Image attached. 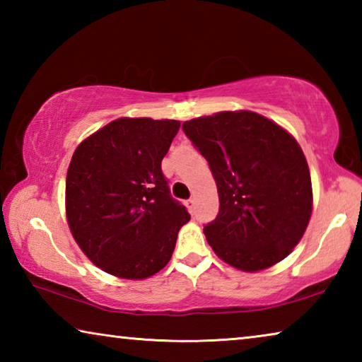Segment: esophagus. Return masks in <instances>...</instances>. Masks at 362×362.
I'll list each match as a JSON object with an SVG mask.
<instances>
[{
    "label": "esophagus",
    "instance_id": "obj_1",
    "mask_svg": "<svg viewBox=\"0 0 362 362\" xmlns=\"http://www.w3.org/2000/svg\"><path fill=\"white\" fill-rule=\"evenodd\" d=\"M194 204H196V203H194V199H193V198H189V199L187 201V207H188V211L192 212V214L194 212Z\"/></svg>",
    "mask_w": 362,
    "mask_h": 362
}]
</instances>
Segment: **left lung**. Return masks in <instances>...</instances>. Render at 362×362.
<instances>
[{
	"instance_id": "obj_1",
	"label": "left lung",
	"mask_w": 362,
	"mask_h": 362,
	"mask_svg": "<svg viewBox=\"0 0 362 362\" xmlns=\"http://www.w3.org/2000/svg\"><path fill=\"white\" fill-rule=\"evenodd\" d=\"M182 129L217 183L218 216L204 226L214 252L247 273L286 259L313 211L308 163L297 140L247 110L201 116Z\"/></svg>"
}]
</instances>
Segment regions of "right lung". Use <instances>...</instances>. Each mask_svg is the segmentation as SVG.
I'll return each instance as SVG.
<instances>
[{
    "instance_id": "add662e5",
    "label": "right lung",
    "mask_w": 362,
    "mask_h": 362,
    "mask_svg": "<svg viewBox=\"0 0 362 362\" xmlns=\"http://www.w3.org/2000/svg\"><path fill=\"white\" fill-rule=\"evenodd\" d=\"M179 127L175 119L119 118L73 153L66 222L86 257L116 278L145 279L163 269L189 220L161 170Z\"/></svg>"
}]
</instances>
